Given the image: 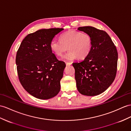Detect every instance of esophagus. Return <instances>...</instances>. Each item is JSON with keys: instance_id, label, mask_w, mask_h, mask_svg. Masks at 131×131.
<instances>
[{"instance_id": "obj_1", "label": "esophagus", "mask_w": 131, "mask_h": 131, "mask_svg": "<svg viewBox=\"0 0 131 131\" xmlns=\"http://www.w3.org/2000/svg\"><path fill=\"white\" fill-rule=\"evenodd\" d=\"M66 64L67 66H71L72 64L71 63H69V62H66Z\"/></svg>"}]
</instances>
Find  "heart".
Instances as JSON below:
<instances>
[{"instance_id":"heart-1","label":"heart","mask_w":131,"mask_h":131,"mask_svg":"<svg viewBox=\"0 0 131 131\" xmlns=\"http://www.w3.org/2000/svg\"><path fill=\"white\" fill-rule=\"evenodd\" d=\"M92 48V39L87 33L76 31H69L62 34L60 40L53 39L50 43V48L57 56H62L67 50L62 59L71 62L79 59H84L91 52Z\"/></svg>"}]
</instances>
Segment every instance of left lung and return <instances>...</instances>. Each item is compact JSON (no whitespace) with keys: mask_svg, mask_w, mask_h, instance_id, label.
Returning <instances> with one entry per match:
<instances>
[{"mask_svg":"<svg viewBox=\"0 0 131 131\" xmlns=\"http://www.w3.org/2000/svg\"><path fill=\"white\" fill-rule=\"evenodd\" d=\"M78 29L90 35L92 48L83 60L73 63L77 88L83 95L94 96L106 91L115 79L117 50L105 31L90 26Z\"/></svg>","mask_w":131,"mask_h":131,"instance_id":"1","label":"left lung"}]
</instances>
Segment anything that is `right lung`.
Wrapping results in <instances>:
<instances>
[{
  "label": "right lung",
  "instance_id": "obj_1",
  "mask_svg": "<svg viewBox=\"0 0 131 131\" xmlns=\"http://www.w3.org/2000/svg\"><path fill=\"white\" fill-rule=\"evenodd\" d=\"M63 29H43L29 34L17 51L15 62L19 79L25 90L37 98L48 100L60 91L66 65L52 53L50 43Z\"/></svg>",
  "mask_w": 131,
  "mask_h": 131
}]
</instances>
